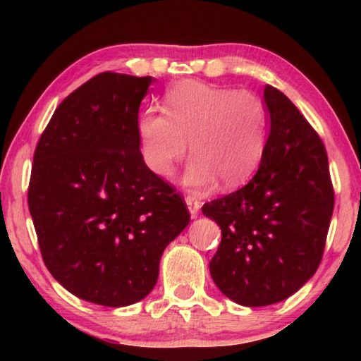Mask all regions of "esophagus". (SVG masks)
<instances>
[{"label": "esophagus", "mask_w": 361, "mask_h": 361, "mask_svg": "<svg viewBox=\"0 0 361 361\" xmlns=\"http://www.w3.org/2000/svg\"><path fill=\"white\" fill-rule=\"evenodd\" d=\"M185 204H187V207H189V214H190V216H192V219H195V216L199 215L200 202L197 200L195 197H192V195H187V197H185Z\"/></svg>", "instance_id": "34e87169"}]
</instances>
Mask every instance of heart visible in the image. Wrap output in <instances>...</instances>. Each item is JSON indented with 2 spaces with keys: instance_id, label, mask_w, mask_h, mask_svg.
<instances>
[{
  "instance_id": "1",
  "label": "heart",
  "mask_w": 361,
  "mask_h": 361,
  "mask_svg": "<svg viewBox=\"0 0 361 361\" xmlns=\"http://www.w3.org/2000/svg\"><path fill=\"white\" fill-rule=\"evenodd\" d=\"M164 111H146L137 125L142 156L156 176H172L189 142V189H205L216 179L235 187L259 166L268 110L256 93L184 80L166 92Z\"/></svg>"
}]
</instances>
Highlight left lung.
Returning a JSON list of instances; mask_svg holds the SVG:
<instances>
[{"label": "left lung", "mask_w": 361, "mask_h": 361, "mask_svg": "<svg viewBox=\"0 0 361 361\" xmlns=\"http://www.w3.org/2000/svg\"><path fill=\"white\" fill-rule=\"evenodd\" d=\"M263 97L269 136L255 177L202 207L221 228L212 279L246 307L281 302L312 278L334 212L322 140L283 92L266 85Z\"/></svg>", "instance_id": "1"}]
</instances>
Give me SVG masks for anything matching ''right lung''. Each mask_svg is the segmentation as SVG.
Returning a JSON list of instances; mask_svg holds the SVG:
<instances>
[{"mask_svg": "<svg viewBox=\"0 0 361 361\" xmlns=\"http://www.w3.org/2000/svg\"><path fill=\"white\" fill-rule=\"evenodd\" d=\"M151 83L98 73L56 108L34 151L27 204L44 263L68 293L106 307L151 293L166 246L190 221L140 151Z\"/></svg>", "mask_w": 361, "mask_h": 361, "instance_id": "right-lung-1", "label": "right lung"}]
</instances>
